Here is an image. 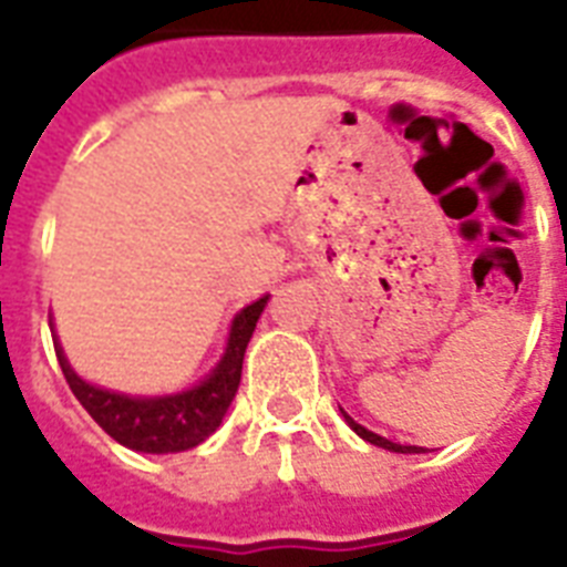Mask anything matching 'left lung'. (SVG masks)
Wrapping results in <instances>:
<instances>
[{
  "label": "left lung",
  "mask_w": 567,
  "mask_h": 567,
  "mask_svg": "<svg viewBox=\"0 0 567 567\" xmlns=\"http://www.w3.org/2000/svg\"><path fill=\"white\" fill-rule=\"evenodd\" d=\"M344 417H347V423H350V426H353V430L359 432V435H362L364 441H371V444H377V447H385V450H391V453H421V447H409V444H394V441L382 439V435H377V432L364 430L362 423H355L353 417H350V414H347V412H344Z\"/></svg>",
  "instance_id": "obj_1"
}]
</instances>
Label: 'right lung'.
I'll list each match as a JSON object with an SVG mask.
<instances>
[{
    "label": "right lung",
    "instance_id": "add662e5",
    "mask_svg": "<svg viewBox=\"0 0 567 567\" xmlns=\"http://www.w3.org/2000/svg\"><path fill=\"white\" fill-rule=\"evenodd\" d=\"M265 306L267 297H261L240 311L231 323L229 347H226V355L217 364V371L205 379L203 385L182 391V394L141 400V396L111 394L105 388H93L75 377L61 347H55L58 364H61L75 400L84 405V412L123 447L141 450V453H182V450L196 447L220 426L223 414L240 385L244 353H247L249 338L256 332Z\"/></svg>",
    "mask_w": 567,
    "mask_h": 567
}]
</instances>
